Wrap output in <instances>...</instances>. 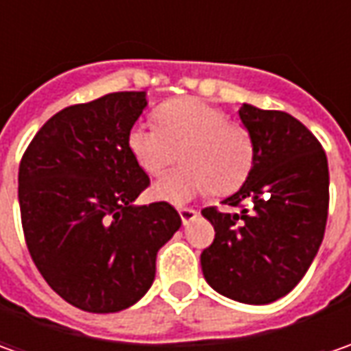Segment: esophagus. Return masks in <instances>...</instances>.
Wrapping results in <instances>:
<instances>
[{"label": "esophagus", "mask_w": 351, "mask_h": 351, "mask_svg": "<svg viewBox=\"0 0 351 351\" xmlns=\"http://www.w3.org/2000/svg\"><path fill=\"white\" fill-rule=\"evenodd\" d=\"M178 210H180V217H182L183 224H189L191 221H195L197 215H199L195 209H189V207H180Z\"/></svg>", "instance_id": "34e87169"}]
</instances>
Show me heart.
<instances>
[{"label":"heart","mask_w":351,"mask_h":351,"mask_svg":"<svg viewBox=\"0 0 351 351\" xmlns=\"http://www.w3.org/2000/svg\"><path fill=\"white\" fill-rule=\"evenodd\" d=\"M158 123H134L127 144L138 168L158 178L176 162L182 150L180 171L156 183V197L185 203L191 197L215 191L230 195L248 180L254 168V138L238 123H228L223 109L197 97L164 103Z\"/></svg>","instance_id":"1"}]
</instances>
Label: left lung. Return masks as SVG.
Masks as SVG:
<instances>
[{
  "mask_svg": "<svg viewBox=\"0 0 351 351\" xmlns=\"http://www.w3.org/2000/svg\"><path fill=\"white\" fill-rule=\"evenodd\" d=\"M238 115L254 138V168L223 201L240 213L201 210L215 226L201 267L207 283L224 297L267 304L303 279L322 244L328 162L317 136L289 113L244 103Z\"/></svg>",
  "mask_w": 351,
  "mask_h": 351,
  "instance_id": "1",
  "label": "left lung"
}]
</instances>
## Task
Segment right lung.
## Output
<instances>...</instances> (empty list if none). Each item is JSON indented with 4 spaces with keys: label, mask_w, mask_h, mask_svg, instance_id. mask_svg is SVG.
<instances>
[{
    "label": "right lung",
    "mask_w": 351,
    "mask_h": 351,
    "mask_svg": "<svg viewBox=\"0 0 351 351\" xmlns=\"http://www.w3.org/2000/svg\"><path fill=\"white\" fill-rule=\"evenodd\" d=\"M144 91H117L62 109L34 134L19 164L25 242L64 301L117 313L150 289L158 250L182 226L166 201L134 205L150 178L127 136Z\"/></svg>",
    "instance_id": "obj_1"
}]
</instances>
